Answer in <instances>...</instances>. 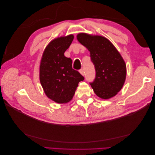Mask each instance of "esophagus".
<instances>
[{"label": "esophagus", "mask_w": 155, "mask_h": 155, "mask_svg": "<svg viewBox=\"0 0 155 155\" xmlns=\"http://www.w3.org/2000/svg\"><path fill=\"white\" fill-rule=\"evenodd\" d=\"M79 73H80L83 76H84V75H85V72H84V70L83 69L79 70Z\"/></svg>", "instance_id": "1"}]
</instances>
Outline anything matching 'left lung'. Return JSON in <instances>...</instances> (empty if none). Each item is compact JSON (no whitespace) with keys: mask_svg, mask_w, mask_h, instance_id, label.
Listing matches in <instances>:
<instances>
[{"mask_svg":"<svg viewBox=\"0 0 155 155\" xmlns=\"http://www.w3.org/2000/svg\"><path fill=\"white\" fill-rule=\"evenodd\" d=\"M77 39L90 51L96 78L90 83L96 94L108 100L122 88L126 78V64L111 42L105 37L79 33Z\"/></svg>","mask_w":155,"mask_h":155,"instance_id":"8db88e82","label":"left lung"}]
</instances>
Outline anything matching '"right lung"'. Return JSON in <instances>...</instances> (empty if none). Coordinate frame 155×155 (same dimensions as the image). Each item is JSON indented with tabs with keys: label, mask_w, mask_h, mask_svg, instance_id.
I'll use <instances>...</instances> for the list:
<instances>
[{
	"label": "right lung",
	"mask_w": 155,
	"mask_h": 155,
	"mask_svg": "<svg viewBox=\"0 0 155 155\" xmlns=\"http://www.w3.org/2000/svg\"><path fill=\"white\" fill-rule=\"evenodd\" d=\"M74 39L72 34L53 39L46 46L40 61L39 79L45 94L58 104L72 99L84 77L72 68V61L64 53Z\"/></svg>",
	"instance_id": "right-lung-1"
}]
</instances>
